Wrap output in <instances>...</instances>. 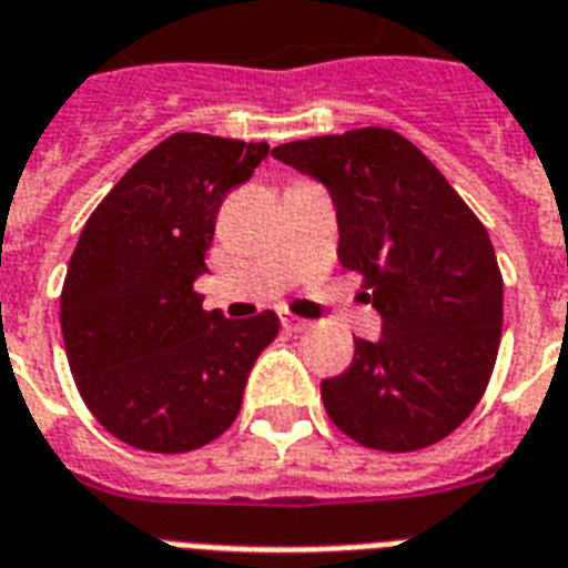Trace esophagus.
Returning <instances> with one entry per match:
<instances>
[{
  "instance_id": "esophagus-1",
  "label": "esophagus",
  "mask_w": 568,
  "mask_h": 568,
  "mask_svg": "<svg viewBox=\"0 0 568 568\" xmlns=\"http://www.w3.org/2000/svg\"><path fill=\"white\" fill-rule=\"evenodd\" d=\"M281 325H284V331H293V334H298V331L307 328L305 320H298V316H290V313H281Z\"/></svg>"
}]
</instances>
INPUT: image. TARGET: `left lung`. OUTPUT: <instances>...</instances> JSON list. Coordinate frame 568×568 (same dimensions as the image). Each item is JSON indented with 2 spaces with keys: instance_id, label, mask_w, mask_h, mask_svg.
Segmentation results:
<instances>
[{
  "instance_id": "left-lung-1",
  "label": "left lung",
  "mask_w": 568,
  "mask_h": 568,
  "mask_svg": "<svg viewBox=\"0 0 568 568\" xmlns=\"http://www.w3.org/2000/svg\"><path fill=\"white\" fill-rule=\"evenodd\" d=\"M328 190L337 257L363 275L378 339L322 381L343 434L378 452H416L475 410L501 343L505 284L487 229L443 172L389 129L296 140L272 149Z\"/></svg>"
}]
</instances>
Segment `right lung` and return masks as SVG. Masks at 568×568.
I'll return each instance as SVG.
<instances>
[{"label": "right lung", "instance_id": "right-lung-1", "mask_svg": "<svg viewBox=\"0 0 568 568\" xmlns=\"http://www.w3.org/2000/svg\"><path fill=\"white\" fill-rule=\"evenodd\" d=\"M266 143L181 131L131 166L90 213L61 293V331L84 405L143 452L207 446L237 419L278 316L202 311L216 213Z\"/></svg>", "mask_w": 568, "mask_h": 568}]
</instances>
